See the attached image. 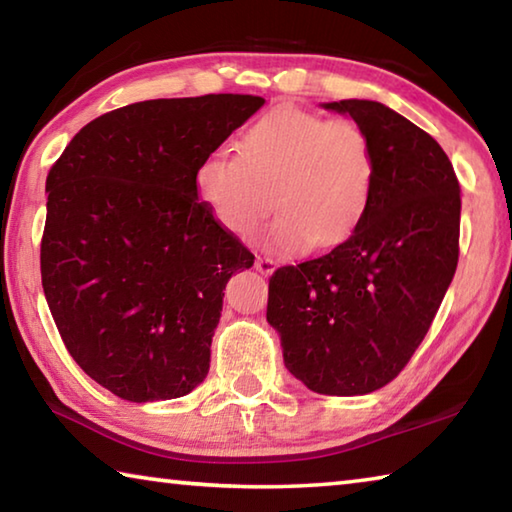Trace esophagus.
Instances as JSON below:
<instances>
[{
    "instance_id": "esophagus-1",
    "label": "esophagus",
    "mask_w": 512,
    "mask_h": 512,
    "mask_svg": "<svg viewBox=\"0 0 512 512\" xmlns=\"http://www.w3.org/2000/svg\"><path fill=\"white\" fill-rule=\"evenodd\" d=\"M255 268L262 275H271L275 271V262H273V259H268V257H257L255 259Z\"/></svg>"
}]
</instances>
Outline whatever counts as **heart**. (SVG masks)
<instances>
[{
    "instance_id": "heart-1",
    "label": "heart",
    "mask_w": 512,
    "mask_h": 512,
    "mask_svg": "<svg viewBox=\"0 0 512 512\" xmlns=\"http://www.w3.org/2000/svg\"><path fill=\"white\" fill-rule=\"evenodd\" d=\"M375 153L352 119H327L293 106L268 110L237 142V155L212 153L194 187L225 230L253 235L273 207L262 241L277 253L343 244L368 212Z\"/></svg>"
}]
</instances>
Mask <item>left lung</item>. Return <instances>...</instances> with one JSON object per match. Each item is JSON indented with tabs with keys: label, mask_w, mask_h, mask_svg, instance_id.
<instances>
[{
	"label": "left lung",
	"mask_w": 512,
	"mask_h": 512,
	"mask_svg": "<svg viewBox=\"0 0 512 512\" xmlns=\"http://www.w3.org/2000/svg\"><path fill=\"white\" fill-rule=\"evenodd\" d=\"M368 133L375 185L359 228L332 253L268 280L266 320L284 366L320 395H366L400 375L452 284L461 187L429 133L384 103H323Z\"/></svg>",
	"instance_id": "obj_1"
}]
</instances>
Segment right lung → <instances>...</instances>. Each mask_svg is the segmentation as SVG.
Returning a JSON list of instances; mask_svg holds the SVG:
<instances>
[{"mask_svg": "<svg viewBox=\"0 0 512 512\" xmlns=\"http://www.w3.org/2000/svg\"><path fill=\"white\" fill-rule=\"evenodd\" d=\"M262 106L131 103L83 126L49 169L42 289L67 352L121 400H176L207 377L223 289L255 255L198 201L194 173Z\"/></svg>", "mask_w": 512, "mask_h": 512, "instance_id": "obj_1", "label": "right lung"}]
</instances>
